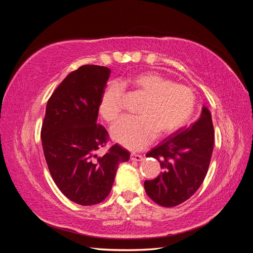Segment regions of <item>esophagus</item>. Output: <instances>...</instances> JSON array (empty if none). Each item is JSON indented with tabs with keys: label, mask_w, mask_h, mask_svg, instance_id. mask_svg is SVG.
Masks as SVG:
<instances>
[{
	"label": "esophagus",
	"mask_w": 253,
	"mask_h": 253,
	"mask_svg": "<svg viewBox=\"0 0 253 253\" xmlns=\"http://www.w3.org/2000/svg\"><path fill=\"white\" fill-rule=\"evenodd\" d=\"M131 160H133V162H141V160H143V157L139 154L133 153V154H131Z\"/></svg>",
	"instance_id": "34e87169"
}]
</instances>
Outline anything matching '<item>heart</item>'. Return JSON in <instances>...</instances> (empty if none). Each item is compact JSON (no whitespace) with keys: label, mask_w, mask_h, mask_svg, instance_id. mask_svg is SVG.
Wrapping results in <instances>:
<instances>
[{"label":"heart","mask_w":253,"mask_h":253,"mask_svg":"<svg viewBox=\"0 0 253 253\" xmlns=\"http://www.w3.org/2000/svg\"><path fill=\"white\" fill-rule=\"evenodd\" d=\"M145 97L138 110L139 117H125L111 129L112 139L126 149L138 151L154 139L155 134L165 136L175 132L192 116L195 95L190 87L171 83L154 72L141 73L121 81ZM124 108V90L113 83L105 89L99 111L109 122L116 121Z\"/></svg>","instance_id":"b5f03b06"}]
</instances>
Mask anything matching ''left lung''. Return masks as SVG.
Here are the masks:
<instances>
[{"label":"left lung","instance_id":"8db88e82","mask_svg":"<svg viewBox=\"0 0 253 253\" xmlns=\"http://www.w3.org/2000/svg\"><path fill=\"white\" fill-rule=\"evenodd\" d=\"M213 144L211 113L203 106L201 117L195 122L180 127L147 154L157 159L163 169L155 179L144 181L151 200L168 208L189 200L208 172Z\"/></svg>","mask_w":253,"mask_h":253}]
</instances>
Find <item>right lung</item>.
<instances>
[{
	"label": "right lung",
	"mask_w": 253,
	"mask_h": 253,
	"mask_svg": "<svg viewBox=\"0 0 253 253\" xmlns=\"http://www.w3.org/2000/svg\"><path fill=\"white\" fill-rule=\"evenodd\" d=\"M110 74V68L99 65L72 72L48 99L42 124V147L51 177L68 200L81 206L104 201L119 164L129 159V152L118 144L97 155L109 139L97 119Z\"/></svg>",
	"instance_id": "1"
}]
</instances>
